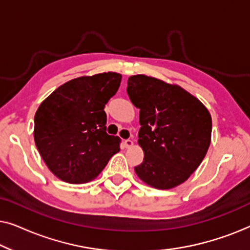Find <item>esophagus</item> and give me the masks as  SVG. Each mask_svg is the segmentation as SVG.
I'll use <instances>...</instances> for the list:
<instances>
[{"instance_id":"obj_1","label":"esophagus","mask_w":250,"mask_h":250,"mask_svg":"<svg viewBox=\"0 0 250 250\" xmlns=\"http://www.w3.org/2000/svg\"><path fill=\"white\" fill-rule=\"evenodd\" d=\"M124 146H125V148H131V146H133V141H132V140H129V139L125 140Z\"/></svg>"}]
</instances>
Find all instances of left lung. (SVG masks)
I'll use <instances>...</instances> for the list:
<instances>
[{"mask_svg": "<svg viewBox=\"0 0 250 250\" xmlns=\"http://www.w3.org/2000/svg\"><path fill=\"white\" fill-rule=\"evenodd\" d=\"M127 94L140 109L138 142L145 152L136 175L160 190L186 182L209 148L208 109L179 85L146 75L128 78Z\"/></svg>", "mask_w": 250, "mask_h": 250, "instance_id": "obj_1", "label": "left lung"}]
</instances>
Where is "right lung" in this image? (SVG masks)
Wrapping results in <instances>:
<instances>
[{"label": "right lung", "instance_id": "add662e5", "mask_svg": "<svg viewBox=\"0 0 250 250\" xmlns=\"http://www.w3.org/2000/svg\"><path fill=\"white\" fill-rule=\"evenodd\" d=\"M121 81L122 75L111 71L74 78L40 104L34 140L58 179L73 184L90 182L121 150V139L105 132L104 112Z\"/></svg>", "mask_w": 250, "mask_h": 250}]
</instances>
